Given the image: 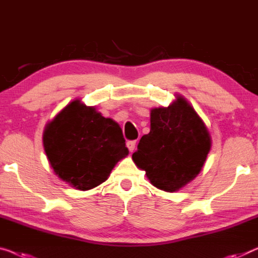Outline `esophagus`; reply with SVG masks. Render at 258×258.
I'll return each mask as SVG.
<instances>
[{
	"label": "esophagus",
	"mask_w": 258,
	"mask_h": 258,
	"mask_svg": "<svg viewBox=\"0 0 258 258\" xmlns=\"http://www.w3.org/2000/svg\"><path fill=\"white\" fill-rule=\"evenodd\" d=\"M136 146H137V141L136 140L127 141V147L130 149V152H133L134 149H136Z\"/></svg>",
	"instance_id": "34e87169"
}]
</instances>
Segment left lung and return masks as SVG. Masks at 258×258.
I'll list each match as a JSON object with an SVG mask.
<instances>
[{
    "label": "left lung",
    "mask_w": 258,
    "mask_h": 258,
    "mask_svg": "<svg viewBox=\"0 0 258 258\" xmlns=\"http://www.w3.org/2000/svg\"><path fill=\"white\" fill-rule=\"evenodd\" d=\"M206 125L183 96L168 107L151 110V132L132 159L157 189L175 192L197 177L211 149Z\"/></svg>",
    "instance_id": "obj_1"
}]
</instances>
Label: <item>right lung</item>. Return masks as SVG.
Wrapping results in <instances>:
<instances>
[{
	"label": "right lung",
	"mask_w": 258,
	"mask_h": 258,
	"mask_svg": "<svg viewBox=\"0 0 258 258\" xmlns=\"http://www.w3.org/2000/svg\"><path fill=\"white\" fill-rule=\"evenodd\" d=\"M43 144L57 177L81 191L105 182L118 161L128 155L120 126L80 99L46 124Z\"/></svg>",
	"instance_id": "add662e5"
}]
</instances>
